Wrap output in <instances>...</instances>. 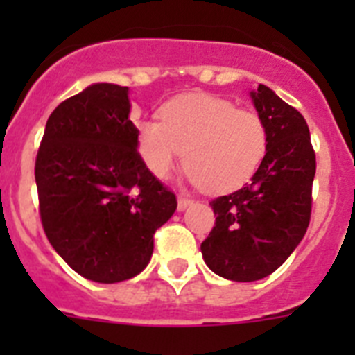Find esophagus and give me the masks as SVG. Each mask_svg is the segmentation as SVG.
Returning <instances> with one entry per match:
<instances>
[{"label":"esophagus","mask_w":355,"mask_h":355,"mask_svg":"<svg viewBox=\"0 0 355 355\" xmlns=\"http://www.w3.org/2000/svg\"><path fill=\"white\" fill-rule=\"evenodd\" d=\"M193 200L190 199V197H184V196H180L178 197V209H180V211H183V209H187L188 206L192 205Z\"/></svg>","instance_id":"1"}]
</instances>
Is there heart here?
Here are the masks:
<instances>
[{
	"instance_id": "b5f03b06",
	"label": "heart",
	"mask_w": 355,
	"mask_h": 355,
	"mask_svg": "<svg viewBox=\"0 0 355 355\" xmlns=\"http://www.w3.org/2000/svg\"><path fill=\"white\" fill-rule=\"evenodd\" d=\"M137 126V150L149 172L167 178L183 159L190 183L208 192L236 190L258 171L266 153V126L256 110L236 108L209 94H184Z\"/></svg>"
}]
</instances>
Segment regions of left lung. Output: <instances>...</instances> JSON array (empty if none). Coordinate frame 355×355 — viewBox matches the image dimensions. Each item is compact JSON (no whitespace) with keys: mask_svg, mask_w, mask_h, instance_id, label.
<instances>
[{"mask_svg":"<svg viewBox=\"0 0 355 355\" xmlns=\"http://www.w3.org/2000/svg\"><path fill=\"white\" fill-rule=\"evenodd\" d=\"M250 97L266 126L265 158L245 187L209 202L215 227L200 243L209 270L236 283L270 275L299 245L316 172L306 119L265 85Z\"/></svg>","mask_w":355,"mask_h":355,"instance_id":"obj_1","label":"left lung"}]
</instances>
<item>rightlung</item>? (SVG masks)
<instances>
[{
  "mask_svg": "<svg viewBox=\"0 0 355 355\" xmlns=\"http://www.w3.org/2000/svg\"><path fill=\"white\" fill-rule=\"evenodd\" d=\"M130 89L94 83L49 115L35 162L40 220L53 249L94 283L139 275L175 196L137 150Z\"/></svg>",
  "mask_w": 355,
  "mask_h": 355,
  "instance_id": "obj_1",
  "label": "right lung"
}]
</instances>
